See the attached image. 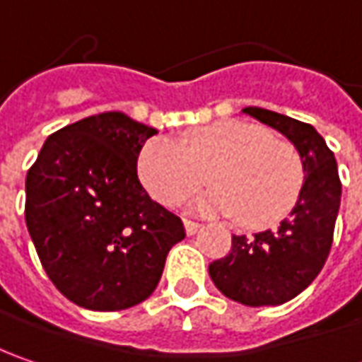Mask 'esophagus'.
I'll return each instance as SVG.
<instances>
[{
	"label": "esophagus",
	"instance_id": "34e87169",
	"mask_svg": "<svg viewBox=\"0 0 362 362\" xmlns=\"http://www.w3.org/2000/svg\"><path fill=\"white\" fill-rule=\"evenodd\" d=\"M183 226H185V233H187V235H195L197 231L202 230V226H199V223H195V221H189V219H185V221H183Z\"/></svg>",
	"mask_w": 362,
	"mask_h": 362
}]
</instances>
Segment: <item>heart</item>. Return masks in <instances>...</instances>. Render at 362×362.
<instances>
[{"label":"heart","mask_w":362,"mask_h":362,"mask_svg":"<svg viewBox=\"0 0 362 362\" xmlns=\"http://www.w3.org/2000/svg\"><path fill=\"white\" fill-rule=\"evenodd\" d=\"M136 171L148 195L167 207L191 199L207 175L214 191L205 193L195 209L235 216L247 228L284 217L304 181L294 146L242 120L214 122L183 134L179 143L153 139L141 148Z\"/></svg>","instance_id":"obj_1"}]
</instances>
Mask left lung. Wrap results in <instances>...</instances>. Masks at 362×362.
Instances as JSON below:
<instances>
[{"mask_svg":"<svg viewBox=\"0 0 362 362\" xmlns=\"http://www.w3.org/2000/svg\"><path fill=\"white\" fill-rule=\"evenodd\" d=\"M243 115L284 134L298 151L304 181L292 211L276 230L233 235L230 254L209 264L216 288L243 306H278L313 284L327 262L341 207L334 155L314 127L247 106Z\"/></svg>","mask_w":362,"mask_h":362,"instance_id":"1","label":"left lung"}]
</instances>
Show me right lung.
<instances>
[{
	"label": "right lung",
	"mask_w": 362,
	"mask_h": 362,
	"mask_svg": "<svg viewBox=\"0 0 362 362\" xmlns=\"http://www.w3.org/2000/svg\"><path fill=\"white\" fill-rule=\"evenodd\" d=\"M157 129L103 112L49 134L25 177V226L54 286L98 313L141 304L183 223L155 203L136 159Z\"/></svg>",
	"instance_id": "obj_1"
}]
</instances>
